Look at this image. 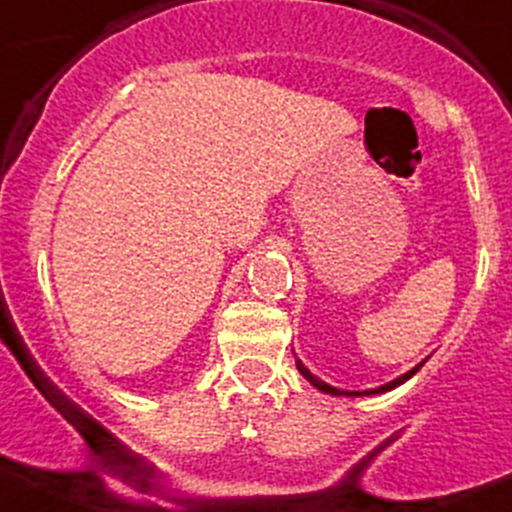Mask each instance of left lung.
Segmentation results:
<instances>
[{"instance_id": "1", "label": "left lung", "mask_w": 512, "mask_h": 512, "mask_svg": "<svg viewBox=\"0 0 512 512\" xmlns=\"http://www.w3.org/2000/svg\"><path fill=\"white\" fill-rule=\"evenodd\" d=\"M420 367H423V362H420L418 367H413L411 372H406V374H403V376H398V379L389 381V384L379 386V389H367V391H342V389H335V386L325 384V381H320L318 376H313L311 372H308L306 367H303V364H301V359H296V369H299V372L303 374V379H308V381H311L313 386H316V389H320V391H323V393H330V396H374V393H386V391L396 389V386H401L403 381H408V379H411V376H413L415 372H418Z\"/></svg>"}]
</instances>
